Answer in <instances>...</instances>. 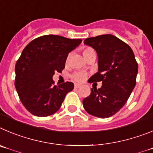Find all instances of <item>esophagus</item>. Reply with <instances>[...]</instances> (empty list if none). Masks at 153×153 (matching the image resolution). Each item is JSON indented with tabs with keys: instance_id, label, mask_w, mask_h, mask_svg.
Returning <instances> with one entry per match:
<instances>
[{
	"instance_id": "obj_1",
	"label": "esophagus",
	"mask_w": 153,
	"mask_h": 153,
	"mask_svg": "<svg viewBox=\"0 0 153 153\" xmlns=\"http://www.w3.org/2000/svg\"><path fill=\"white\" fill-rule=\"evenodd\" d=\"M80 87H81V85H79V84H75V88H80Z\"/></svg>"
}]
</instances>
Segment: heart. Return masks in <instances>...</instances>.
I'll list each match as a JSON object with an SVG mask.
<instances>
[{"label":"heart","mask_w":153,"mask_h":153,"mask_svg":"<svg viewBox=\"0 0 153 153\" xmlns=\"http://www.w3.org/2000/svg\"><path fill=\"white\" fill-rule=\"evenodd\" d=\"M91 51H93V49H91V48H86V49H85L83 50V55L84 56H86L87 54L88 53H90V52H91ZM87 77V75L85 73H84V72H82V71H78V72H75V73H74L73 75H72V78H73L75 81H76V82H83L84 80Z\"/></svg>","instance_id":"1"}]
</instances>
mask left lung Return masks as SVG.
I'll return each instance as SVG.
<instances>
[{"instance_id": "1", "label": "left lung", "mask_w": 153, "mask_h": 153, "mask_svg": "<svg viewBox=\"0 0 153 153\" xmlns=\"http://www.w3.org/2000/svg\"><path fill=\"white\" fill-rule=\"evenodd\" d=\"M84 43L97 54L98 71L88 82H102L100 88H91L83 100L85 111L92 116L107 118L124 106L136 85L138 64L131 48L111 34L85 39Z\"/></svg>"}]
</instances>
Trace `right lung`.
Wrapping results in <instances>:
<instances>
[{
  "mask_svg": "<svg viewBox=\"0 0 153 153\" xmlns=\"http://www.w3.org/2000/svg\"><path fill=\"white\" fill-rule=\"evenodd\" d=\"M56 35L38 37L24 48L15 65V88L26 109L37 117H47L59 110L65 97L73 90L67 82L54 85L53 76L61 72L71 51L82 42Z\"/></svg>",
  "mask_w": 153,
  "mask_h": 153,
  "instance_id": "add662e5",
  "label": "right lung"
}]
</instances>
